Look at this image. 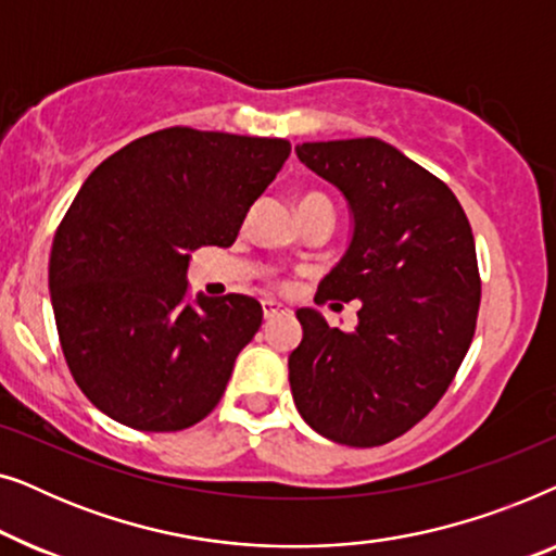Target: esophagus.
Masks as SVG:
<instances>
[{"label": "esophagus", "mask_w": 556, "mask_h": 556, "mask_svg": "<svg viewBox=\"0 0 556 556\" xmlns=\"http://www.w3.org/2000/svg\"><path fill=\"white\" fill-rule=\"evenodd\" d=\"M280 311H283V306H280V303L270 301V299H265V301H263V316H265V318H273V316H278Z\"/></svg>", "instance_id": "1"}]
</instances>
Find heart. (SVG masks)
<instances>
[{
    "mask_svg": "<svg viewBox=\"0 0 556 556\" xmlns=\"http://www.w3.org/2000/svg\"><path fill=\"white\" fill-rule=\"evenodd\" d=\"M314 202H329V200H326V197L318 194V192H306V194L299 197V207H303V204H314Z\"/></svg>",
    "mask_w": 556,
    "mask_h": 556,
    "instance_id": "1",
    "label": "heart"
}]
</instances>
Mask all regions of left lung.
<instances>
[{"instance_id":"8db88e82","label":"left lung","mask_w":556,"mask_h":556,"mask_svg":"<svg viewBox=\"0 0 556 556\" xmlns=\"http://www.w3.org/2000/svg\"><path fill=\"white\" fill-rule=\"evenodd\" d=\"M295 154L352 215L346 253L316 301H359V324L341 331L295 311L293 402L333 443L384 445L438 405L468 354L481 303L473 232L447 185L375 136L299 143Z\"/></svg>"}]
</instances>
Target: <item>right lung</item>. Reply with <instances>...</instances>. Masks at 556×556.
I'll list each match as a JSON object with an SVG mask.
<instances>
[{
    "mask_svg": "<svg viewBox=\"0 0 556 556\" xmlns=\"http://www.w3.org/2000/svg\"><path fill=\"white\" fill-rule=\"evenodd\" d=\"M288 154L286 139L174 126L83 181L52 240L50 299L75 384L111 420L174 432L215 409L263 306L189 301V253L232 245Z\"/></svg>",
    "mask_w": 556,
    "mask_h": 556,
    "instance_id": "1",
    "label": "right lung"
}]
</instances>
